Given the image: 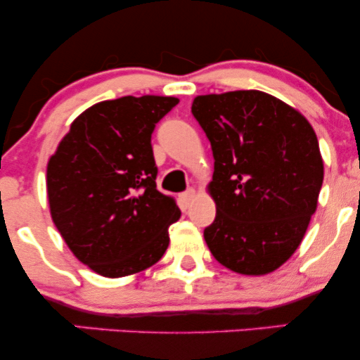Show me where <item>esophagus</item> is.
Wrapping results in <instances>:
<instances>
[{"label": "esophagus", "instance_id": "1", "mask_svg": "<svg viewBox=\"0 0 360 360\" xmlns=\"http://www.w3.org/2000/svg\"><path fill=\"white\" fill-rule=\"evenodd\" d=\"M196 196H198L196 189H188V191L181 194V203H183V206H186V208H188V206L191 205L194 200H196Z\"/></svg>", "mask_w": 360, "mask_h": 360}]
</instances>
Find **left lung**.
Returning <instances> with one entry per match:
<instances>
[{
  "mask_svg": "<svg viewBox=\"0 0 360 360\" xmlns=\"http://www.w3.org/2000/svg\"><path fill=\"white\" fill-rule=\"evenodd\" d=\"M191 111L212 143L206 191L217 217L205 229L213 257L243 276H266L295 254L316 212L323 159L311 123L257 89L201 94Z\"/></svg>",
  "mask_w": 360,
  "mask_h": 360,
  "instance_id": "left-lung-1",
  "label": "left lung"
}]
</instances>
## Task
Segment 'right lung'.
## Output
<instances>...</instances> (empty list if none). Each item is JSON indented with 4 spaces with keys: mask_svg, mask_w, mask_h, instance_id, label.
I'll use <instances>...</instances> for the list:
<instances>
[{
    "mask_svg": "<svg viewBox=\"0 0 360 360\" xmlns=\"http://www.w3.org/2000/svg\"><path fill=\"white\" fill-rule=\"evenodd\" d=\"M179 100L123 96L89 106L71 123L47 164L52 221L82 264L125 278L159 262L176 200L157 191L150 137Z\"/></svg>",
    "mask_w": 360,
    "mask_h": 360,
    "instance_id": "1",
    "label": "right lung"
}]
</instances>
